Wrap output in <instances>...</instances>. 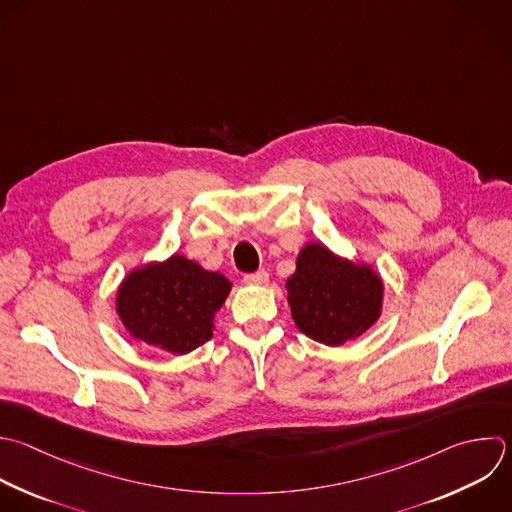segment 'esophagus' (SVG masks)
Masks as SVG:
<instances>
[{"mask_svg":"<svg viewBox=\"0 0 512 512\" xmlns=\"http://www.w3.org/2000/svg\"><path fill=\"white\" fill-rule=\"evenodd\" d=\"M244 282L246 284H254V286H262L268 282V272L266 270H258L254 274H246L244 276Z\"/></svg>","mask_w":512,"mask_h":512,"instance_id":"1","label":"esophagus"}]
</instances>
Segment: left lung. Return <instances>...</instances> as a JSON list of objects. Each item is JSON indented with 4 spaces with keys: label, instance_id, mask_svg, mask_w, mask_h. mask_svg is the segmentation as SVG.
<instances>
[{
    "label": "left lung",
    "instance_id": "obj_1",
    "mask_svg": "<svg viewBox=\"0 0 512 512\" xmlns=\"http://www.w3.org/2000/svg\"><path fill=\"white\" fill-rule=\"evenodd\" d=\"M286 292L296 328L326 346L362 336L384 302V282L372 264L338 256L322 242L302 246Z\"/></svg>",
    "mask_w": 512,
    "mask_h": 512
}]
</instances>
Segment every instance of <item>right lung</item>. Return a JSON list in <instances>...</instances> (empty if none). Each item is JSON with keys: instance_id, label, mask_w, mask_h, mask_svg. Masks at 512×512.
Listing matches in <instances>:
<instances>
[{"instance_id": "add662e5", "label": "right lung", "mask_w": 512, "mask_h": 512, "mask_svg": "<svg viewBox=\"0 0 512 512\" xmlns=\"http://www.w3.org/2000/svg\"><path fill=\"white\" fill-rule=\"evenodd\" d=\"M232 282L184 254L146 262L118 286L116 312L130 338L170 354H188L212 338L216 312Z\"/></svg>"}]
</instances>
